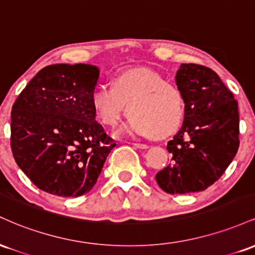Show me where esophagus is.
<instances>
[{
    "label": "esophagus",
    "instance_id": "34e87169",
    "mask_svg": "<svg viewBox=\"0 0 255 255\" xmlns=\"http://www.w3.org/2000/svg\"><path fill=\"white\" fill-rule=\"evenodd\" d=\"M133 146H134V147H136V148H142V150H145V148H148V145L140 144V142H134Z\"/></svg>",
    "mask_w": 255,
    "mask_h": 255
}]
</instances>
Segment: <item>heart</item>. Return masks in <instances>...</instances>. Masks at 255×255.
Returning <instances> with one entry per match:
<instances>
[{"mask_svg": "<svg viewBox=\"0 0 255 255\" xmlns=\"http://www.w3.org/2000/svg\"><path fill=\"white\" fill-rule=\"evenodd\" d=\"M96 115L115 127L124 114L129 115L122 130L131 135L162 137L180 127L184 99L174 83L146 68L128 69L113 79L111 86L99 85L92 93Z\"/></svg>", "mask_w": 255, "mask_h": 255, "instance_id": "heart-1", "label": "heart"}]
</instances>
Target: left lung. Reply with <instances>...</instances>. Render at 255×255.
Returning <instances> with one entry per match:
<instances>
[{
  "mask_svg": "<svg viewBox=\"0 0 255 255\" xmlns=\"http://www.w3.org/2000/svg\"><path fill=\"white\" fill-rule=\"evenodd\" d=\"M176 85L184 99L181 129L166 145L171 163L157 172L169 194L205 191L218 180L239 150L238 102L209 67L182 63Z\"/></svg>",
  "mask_w": 255,
  "mask_h": 255,
  "instance_id": "obj_1",
  "label": "left lung"
}]
</instances>
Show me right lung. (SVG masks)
<instances>
[{
  "label": "right lung",
  "mask_w": 255,
  "mask_h": 255,
  "mask_svg": "<svg viewBox=\"0 0 255 255\" xmlns=\"http://www.w3.org/2000/svg\"><path fill=\"white\" fill-rule=\"evenodd\" d=\"M98 77L91 64L46 66L11 108L13 157L44 192L64 198L89 193L116 146L95 120Z\"/></svg>",
  "instance_id": "obj_1"
}]
</instances>
